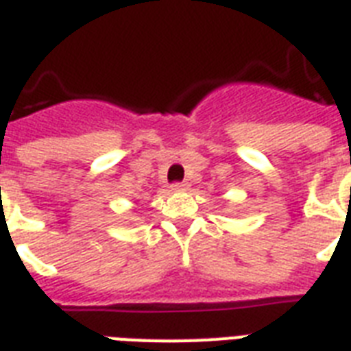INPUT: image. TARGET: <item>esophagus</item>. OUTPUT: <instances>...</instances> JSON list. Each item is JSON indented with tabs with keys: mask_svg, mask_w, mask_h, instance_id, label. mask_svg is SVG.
I'll list each match as a JSON object with an SVG mask.
<instances>
[{
	"mask_svg": "<svg viewBox=\"0 0 351 351\" xmlns=\"http://www.w3.org/2000/svg\"><path fill=\"white\" fill-rule=\"evenodd\" d=\"M171 189H173V191H187V189H189V184H185V182H175V184L171 185Z\"/></svg>",
	"mask_w": 351,
	"mask_h": 351,
	"instance_id": "1",
	"label": "esophagus"
}]
</instances>
